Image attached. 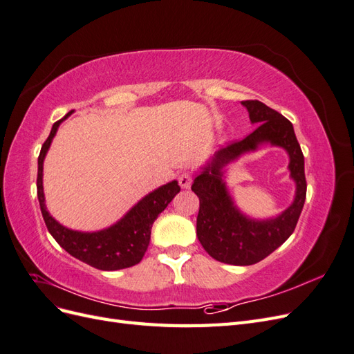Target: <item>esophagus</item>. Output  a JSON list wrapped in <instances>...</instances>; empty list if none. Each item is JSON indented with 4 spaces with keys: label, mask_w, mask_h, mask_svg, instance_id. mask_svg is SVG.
I'll return each mask as SVG.
<instances>
[{
    "label": "esophagus",
    "mask_w": 354,
    "mask_h": 354,
    "mask_svg": "<svg viewBox=\"0 0 354 354\" xmlns=\"http://www.w3.org/2000/svg\"><path fill=\"white\" fill-rule=\"evenodd\" d=\"M178 183L183 189H189L192 185V174L190 173H181L178 176Z\"/></svg>",
    "instance_id": "1"
}]
</instances>
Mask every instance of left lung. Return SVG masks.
<instances>
[{"label": "left lung", "mask_w": 354, "mask_h": 354, "mask_svg": "<svg viewBox=\"0 0 354 354\" xmlns=\"http://www.w3.org/2000/svg\"><path fill=\"white\" fill-rule=\"evenodd\" d=\"M242 104L248 109L250 120L257 128L242 140L221 147L192 185V190L199 198L196 234L201 245L214 260L233 266L255 264L279 248L295 230L307 192L304 155L292 124L259 100H245ZM266 141L281 145L288 152L289 168L297 185L296 199L281 216L252 221L243 216L232 203L221 168Z\"/></svg>", "instance_id": "obj_1"}]
</instances>
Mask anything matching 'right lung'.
<instances>
[{"label": "right lung", "instance_id": "1", "mask_svg": "<svg viewBox=\"0 0 354 354\" xmlns=\"http://www.w3.org/2000/svg\"><path fill=\"white\" fill-rule=\"evenodd\" d=\"M71 113L72 112L66 113L60 121L53 124L50 136L42 145L38 156L37 194L46 226L63 250L82 263L95 267V269L120 270L136 266L142 261L147 250L153 221L178 194L180 186L174 180L151 192L128 211L120 221L104 230L88 233L71 230L62 226L50 216L46 208L44 190H42V164H44V158L60 122L65 121Z\"/></svg>", "mask_w": 354, "mask_h": 354}]
</instances>
